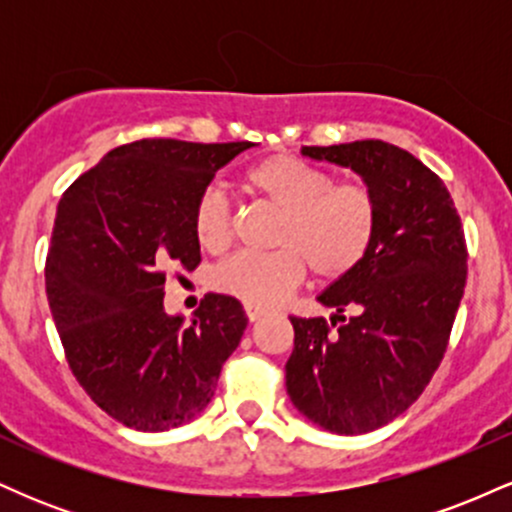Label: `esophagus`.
<instances>
[{
    "label": "esophagus",
    "instance_id": "34e87169",
    "mask_svg": "<svg viewBox=\"0 0 512 512\" xmlns=\"http://www.w3.org/2000/svg\"><path fill=\"white\" fill-rule=\"evenodd\" d=\"M245 313H248V320L250 322H257L262 315H267V310L257 308V305H245Z\"/></svg>",
    "mask_w": 512,
    "mask_h": 512
}]
</instances>
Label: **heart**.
I'll return each mask as SVG.
<instances>
[{"label": "heart", "instance_id": "obj_1", "mask_svg": "<svg viewBox=\"0 0 512 512\" xmlns=\"http://www.w3.org/2000/svg\"><path fill=\"white\" fill-rule=\"evenodd\" d=\"M243 187L281 209L274 240L279 250L238 252L216 264L211 284L226 296L267 308L296 289L308 267L325 281L342 279L373 250L380 202L363 180L334 182L330 170L276 154L245 170ZM192 231L209 252L231 243V207L221 192L199 195L192 209Z\"/></svg>", "mask_w": 512, "mask_h": 512}]
</instances>
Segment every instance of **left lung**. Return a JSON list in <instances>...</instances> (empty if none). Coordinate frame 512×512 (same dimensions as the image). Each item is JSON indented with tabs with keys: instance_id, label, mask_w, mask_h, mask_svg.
I'll return each mask as SVG.
<instances>
[{
	"instance_id": "1",
	"label": "left lung",
	"mask_w": 512,
	"mask_h": 512,
	"mask_svg": "<svg viewBox=\"0 0 512 512\" xmlns=\"http://www.w3.org/2000/svg\"><path fill=\"white\" fill-rule=\"evenodd\" d=\"M303 156L351 168L380 202L370 255L317 296L337 310L335 330L325 317H291L286 361L293 407L358 436L397 419L431 383L467 284V245L448 187L409 151L363 139L303 146Z\"/></svg>"
}]
</instances>
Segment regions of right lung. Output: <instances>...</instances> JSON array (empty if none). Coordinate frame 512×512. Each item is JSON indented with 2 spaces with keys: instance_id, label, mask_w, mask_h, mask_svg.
<instances>
[{
  "instance_id": "add662e5",
  "label": "right lung",
  "mask_w": 512,
  "mask_h": 512,
  "mask_svg": "<svg viewBox=\"0 0 512 512\" xmlns=\"http://www.w3.org/2000/svg\"><path fill=\"white\" fill-rule=\"evenodd\" d=\"M252 142L142 139L108 151L67 187L52 228L45 291L64 356L115 421L156 433L211 402L248 327L233 296L207 293L190 325L163 308L166 272L195 269V202Z\"/></svg>"
}]
</instances>
